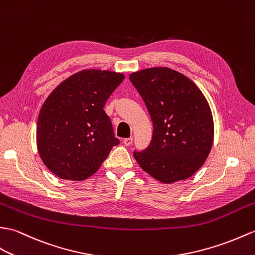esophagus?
<instances>
[{"instance_id": "obj_1", "label": "esophagus", "mask_w": 255, "mask_h": 255, "mask_svg": "<svg viewBox=\"0 0 255 255\" xmlns=\"http://www.w3.org/2000/svg\"><path fill=\"white\" fill-rule=\"evenodd\" d=\"M132 140H133V138L130 137V138H125L123 140V142H124V144H125V145H130L132 143Z\"/></svg>"}]
</instances>
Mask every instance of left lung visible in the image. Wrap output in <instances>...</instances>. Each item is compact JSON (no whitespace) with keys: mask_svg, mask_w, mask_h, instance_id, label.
Listing matches in <instances>:
<instances>
[{"mask_svg":"<svg viewBox=\"0 0 255 255\" xmlns=\"http://www.w3.org/2000/svg\"><path fill=\"white\" fill-rule=\"evenodd\" d=\"M144 101L153 123L150 145L133 156L155 179L170 183L187 179L209 156L214 125L208 101L186 76L154 67L129 76Z\"/></svg>","mask_w":255,"mask_h":255,"instance_id":"8db88e82","label":"left lung"}]
</instances>
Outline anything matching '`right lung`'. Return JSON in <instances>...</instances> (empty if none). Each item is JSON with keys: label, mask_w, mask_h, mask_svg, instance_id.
I'll list each match as a JSON object with an SVG mask.
<instances>
[{"label": "right lung", "mask_w": 255, "mask_h": 255, "mask_svg": "<svg viewBox=\"0 0 255 255\" xmlns=\"http://www.w3.org/2000/svg\"><path fill=\"white\" fill-rule=\"evenodd\" d=\"M125 78L123 74L88 69L64 80L41 108L37 125L39 154L62 179L93 175L120 144L105 102Z\"/></svg>", "instance_id": "1"}]
</instances>
